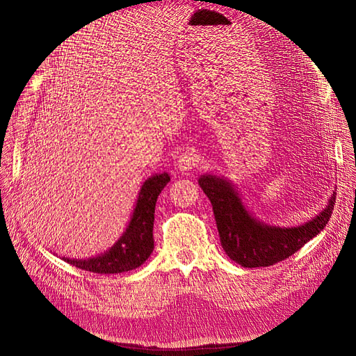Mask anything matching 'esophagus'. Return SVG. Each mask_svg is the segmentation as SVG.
I'll return each mask as SVG.
<instances>
[{
  "mask_svg": "<svg viewBox=\"0 0 356 356\" xmlns=\"http://www.w3.org/2000/svg\"><path fill=\"white\" fill-rule=\"evenodd\" d=\"M197 165V156L191 149H186L182 152L177 160V168L181 172H190L193 168Z\"/></svg>",
  "mask_w": 356,
  "mask_h": 356,
  "instance_id": "34e87169",
  "label": "esophagus"
}]
</instances>
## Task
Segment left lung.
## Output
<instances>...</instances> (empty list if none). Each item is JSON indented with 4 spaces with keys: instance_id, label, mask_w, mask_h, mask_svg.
Listing matches in <instances>:
<instances>
[{
    "instance_id": "8db88e82",
    "label": "left lung",
    "mask_w": 356,
    "mask_h": 356,
    "mask_svg": "<svg viewBox=\"0 0 356 356\" xmlns=\"http://www.w3.org/2000/svg\"><path fill=\"white\" fill-rule=\"evenodd\" d=\"M199 186L211 200L222 250L243 267H267L285 260L324 230L336 204V193L327 207L310 221L297 227H276L254 218L239 193L227 179L202 175Z\"/></svg>"
}]
</instances>
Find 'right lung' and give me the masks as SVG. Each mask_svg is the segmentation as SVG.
I'll return each instance as SVG.
<instances>
[{
    "label": "right lung",
    "mask_w": 356,
    "mask_h": 356,
    "mask_svg": "<svg viewBox=\"0 0 356 356\" xmlns=\"http://www.w3.org/2000/svg\"><path fill=\"white\" fill-rule=\"evenodd\" d=\"M169 181L170 177L166 172L145 179L139 190L135 209L126 232L108 251L98 257L88 258V260H75V258L71 260L65 257L62 260L81 268V270L101 275L123 273L144 264L154 250L153 225L156 202Z\"/></svg>",
    "instance_id": "add662e5"
}]
</instances>
